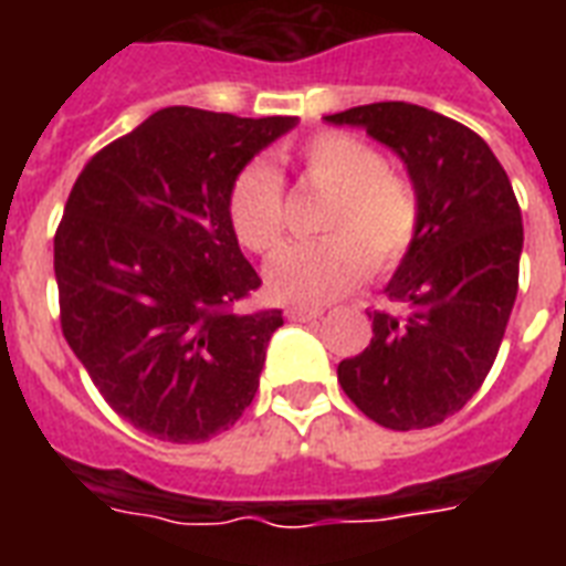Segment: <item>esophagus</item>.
<instances>
[{"label": "esophagus", "instance_id": "1", "mask_svg": "<svg viewBox=\"0 0 566 566\" xmlns=\"http://www.w3.org/2000/svg\"><path fill=\"white\" fill-rule=\"evenodd\" d=\"M287 319H300V323H308V319H319L326 311L323 308H305V305H291V308L284 311Z\"/></svg>", "mask_w": 566, "mask_h": 566}]
</instances>
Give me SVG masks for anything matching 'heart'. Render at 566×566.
<instances>
[{"instance_id":"obj_1","label":"heart","mask_w":566,"mask_h":566,"mask_svg":"<svg viewBox=\"0 0 566 566\" xmlns=\"http://www.w3.org/2000/svg\"><path fill=\"white\" fill-rule=\"evenodd\" d=\"M300 170L311 188L332 199L319 213L323 240L287 243L266 264V284L291 302H328L370 275L402 264L422 231V199L411 179L387 170L385 155L361 137L319 132L300 149ZM226 213L243 249L266 255L284 238L287 208L279 172L247 164L231 179Z\"/></svg>"}]
</instances>
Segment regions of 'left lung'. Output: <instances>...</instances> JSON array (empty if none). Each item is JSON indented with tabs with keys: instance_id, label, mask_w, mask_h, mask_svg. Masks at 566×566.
Here are the masks:
<instances>
[{
	"instance_id": "obj_1",
	"label": "left lung",
	"mask_w": 566,
	"mask_h": 566,
	"mask_svg": "<svg viewBox=\"0 0 566 566\" xmlns=\"http://www.w3.org/2000/svg\"><path fill=\"white\" fill-rule=\"evenodd\" d=\"M361 126L408 167L422 231L373 311V340L337 364L344 394L394 431L429 429L461 411L491 373L517 300L523 217L509 172L473 128L408 102L328 114Z\"/></svg>"
}]
</instances>
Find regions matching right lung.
<instances>
[{"mask_svg": "<svg viewBox=\"0 0 566 566\" xmlns=\"http://www.w3.org/2000/svg\"><path fill=\"white\" fill-rule=\"evenodd\" d=\"M296 117L164 108L93 155L55 231L61 332L126 422L202 443L255 399L282 311H243L261 287L226 196Z\"/></svg>", "mask_w": 566, "mask_h": 566, "instance_id": "obj_1", "label": "right lung"}]
</instances>
